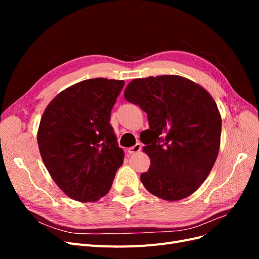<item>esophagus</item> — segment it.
I'll return each mask as SVG.
<instances>
[{"label": "esophagus", "mask_w": 259, "mask_h": 259, "mask_svg": "<svg viewBox=\"0 0 259 259\" xmlns=\"http://www.w3.org/2000/svg\"><path fill=\"white\" fill-rule=\"evenodd\" d=\"M140 150H142V144L140 143H137L135 146H133V147H131V148H128V153H131V154H133V153H137V152H139Z\"/></svg>", "instance_id": "34e87169"}]
</instances>
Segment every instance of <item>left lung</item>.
<instances>
[{"label": "left lung", "instance_id": "1", "mask_svg": "<svg viewBox=\"0 0 259 259\" xmlns=\"http://www.w3.org/2000/svg\"><path fill=\"white\" fill-rule=\"evenodd\" d=\"M124 97L147 113L150 128L140 134L150 167L140 175L155 197H189L208 176L219 151L222 117L200 85L179 75L133 80Z\"/></svg>", "mask_w": 259, "mask_h": 259}]
</instances>
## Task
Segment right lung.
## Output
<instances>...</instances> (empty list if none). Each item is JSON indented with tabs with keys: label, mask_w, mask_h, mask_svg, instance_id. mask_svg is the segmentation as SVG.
<instances>
[{
	"label": "right lung",
	"mask_w": 259,
	"mask_h": 259,
	"mask_svg": "<svg viewBox=\"0 0 259 259\" xmlns=\"http://www.w3.org/2000/svg\"><path fill=\"white\" fill-rule=\"evenodd\" d=\"M124 81L96 77L70 86L45 109L37 132L42 160L68 197L97 201L124 160L110 124Z\"/></svg>",
	"instance_id": "add662e5"
}]
</instances>
